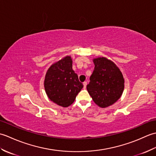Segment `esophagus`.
<instances>
[{
  "label": "esophagus",
  "instance_id": "esophagus-1",
  "mask_svg": "<svg viewBox=\"0 0 156 156\" xmlns=\"http://www.w3.org/2000/svg\"><path fill=\"white\" fill-rule=\"evenodd\" d=\"M83 85H84V88H86V87H87V82H83Z\"/></svg>",
  "mask_w": 156,
  "mask_h": 156
}]
</instances>
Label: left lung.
Masks as SVG:
<instances>
[{"label": "left lung", "instance_id": "left-lung-1", "mask_svg": "<svg viewBox=\"0 0 156 156\" xmlns=\"http://www.w3.org/2000/svg\"><path fill=\"white\" fill-rule=\"evenodd\" d=\"M94 69L87 88L92 100L106 108L117 102L124 90V78L113 62L102 57L93 59Z\"/></svg>", "mask_w": 156, "mask_h": 156}]
</instances>
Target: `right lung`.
I'll list each match as a JSON object with an SVG mask.
<instances>
[{
    "label": "right lung",
    "instance_id": "obj_1",
    "mask_svg": "<svg viewBox=\"0 0 156 156\" xmlns=\"http://www.w3.org/2000/svg\"><path fill=\"white\" fill-rule=\"evenodd\" d=\"M83 87L73 70L70 56H66L52 64L45 74L46 94L51 101L63 107H68L74 102Z\"/></svg>",
    "mask_w": 156,
    "mask_h": 156
}]
</instances>
